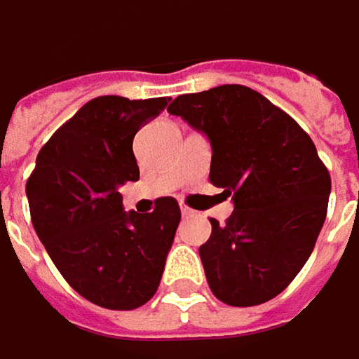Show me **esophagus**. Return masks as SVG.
Returning a JSON list of instances; mask_svg holds the SVG:
<instances>
[{
	"label": "esophagus",
	"mask_w": 359,
	"mask_h": 359,
	"mask_svg": "<svg viewBox=\"0 0 359 359\" xmlns=\"http://www.w3.org/2000/svg\"><path fill=\"white\" fill-rule=\"evenodd\" d=\"M180 210H182V216H194V210L186 206V204H182V206H180Z\"/></svg>",
	"instance_id": "obj_1"
}]
</instances>
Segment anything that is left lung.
Returning <instances> with one entry per match:
<instances>
[{
    "label": "left lung",
    "instance_id": "1",
    "mask_svg": "<svg viewBox=\"0 0 359 359\" xmlns=\"http://www.w3.org/2000/svg\"><path fill=\"white\" fill-rule=\"evenodd\" d=\"M212 145L210 182L232 196L234 212L200 259L216 299L252 307L283 293L313 252L327 216L330 171L311 137L260 93L222 84L168 107Z\"/></svg>",
    "mask_w": 359,
    "mask_h": 359
}]
</instances>
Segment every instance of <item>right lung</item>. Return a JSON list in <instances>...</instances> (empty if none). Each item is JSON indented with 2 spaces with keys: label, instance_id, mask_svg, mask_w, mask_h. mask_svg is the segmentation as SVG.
<instances>
[{
  "label": "right lung",
  "instance_id": "1",
  "mask_svg": "<svg viewBox=\"0 0 359 359\" xmlns=\"http://www.w3.org/2000/svg\"><path fill=\"white\" fill-rule=\"evenodd\" d=\"M168 99L97 97L48 139L27 177L32 224L66 283L90 303L131 311L157 291L180 204L165 196L151 214L123 210L118 188L139 180L135 133Z\"/></svg>",
  "mask_w": 359,
  "mask_h": 359
}]
</instances>
